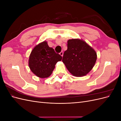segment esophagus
Masks as SVG:
<instances>
[{
    "label": "esophagus",
    "instance_id": "34e87169",
    "mask_svg": "<svg viewBox=\"0 0 121 121\" xmlns=\"http://www.w3.org/2000/svg\"><path fill=\"white\" fill-rule=\"evenodd\" d=\"M63 54H64V52H61L60 53V56H63Z\"/></svg>",
    "mask_w": 121,
    "mask_h": 121
}]
</instances>
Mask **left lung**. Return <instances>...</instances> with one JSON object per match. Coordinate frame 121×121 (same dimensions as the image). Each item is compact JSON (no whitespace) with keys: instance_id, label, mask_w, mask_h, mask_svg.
Segmentation results:
<instances>
[{"instance_id":"obj_1","label":"left lung","mask_w":121,"mask_h":121,"mask_svg":"<svg viewBox=\"0 0 121 121\" xmlns=\"http://www.w3.org/2000/svg\"><path fill=\"white\" fill-rule=\"evenodd\" d=\"M62 60L65 67L73 76L86 75L96 63V52L82 39H69Z\"/></svg>"}]
</instances>
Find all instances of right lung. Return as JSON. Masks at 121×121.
Here are the masks:
<instances>
[{"mask_svg":"<svg viewBox=\"0 0 121 121\" xmlns=\"http://www.w3.org/2000/svg\"><path fill=\"white\" fill-rule=\"evenodd\" d=\"M62 56L56 53L46 41L36 45L29 56V66L31 71L41 78H48L55 68V65L60 61Z\"/></svg>","mask_w":121,"mask_h":121,"instance_id":"obj_1","label":"right lung"}]
</instances>
